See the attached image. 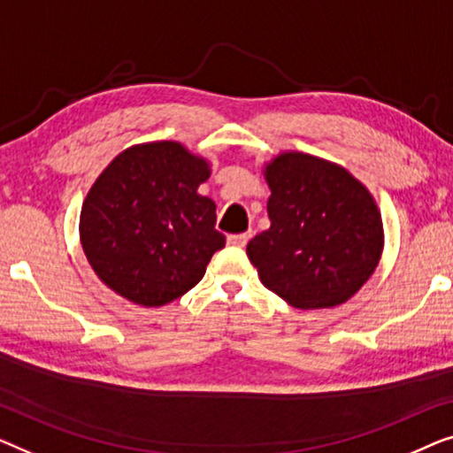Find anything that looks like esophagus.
I'll return each instance as SVG.
<instances>
[{"label":"esophagus","instance_id":"1","mask_svg":"<svg viewBox=\"0 0 453 453\" xmlns=\"http://www.w3.org/2000/svg\"><path fill=\"white\" fill-rule=\"evenodd\" d=\"M250 240V232H246V234H232V235H227V244H232V246H246V242Z\"/></svg>","mask_w":453,"mask_h":453}]
</instances>
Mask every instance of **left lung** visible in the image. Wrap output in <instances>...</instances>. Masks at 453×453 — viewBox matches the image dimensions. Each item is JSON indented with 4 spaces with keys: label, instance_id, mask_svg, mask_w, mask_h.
Returning a JSON list of instances; mask_svg holds the SVG:
<instances>
[{
    "label": "left lung",
    "instance_id": "obj_1",
    "mask_svg": "<svg viewBox=\"0 0 453 453\" xmlns=\"http://www.w3.org/2000/svg\"><path fill=\"white\" fill-rule=\"evenodd\" d=\"M271 227L246 254L293 308H333L373 275L384 246L378 205L341 165L289 151L266 165Z\"/></svg>",
    "mask_w": 453,
    "mask_h": 453
}]
</instances>
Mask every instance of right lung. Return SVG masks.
Segmentation results:
<instances>
[{
  "label": "right lung",
  "instance_id": "1",
  "mask_svg": "<svg viewBox=\"0 0 453 453\" xmlns=\"http://www.w3.org/2000/svg\"><path fill=\"white\" fill-rule=\"evenodd\" d=\"M207 178V162L176 142L133 145L108 164L80 218L88 263L108 288L156 308L201 281L226 246L215 203L196 193Z\"/></svg>",
  "mask_w": 453,
  "mask_h": 453
}]
</instances>
